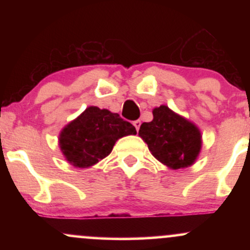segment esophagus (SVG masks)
<instances>
[{"label":"esophagus","mask_w":250,"mask_h":250,"mask_svg":"<svg viewBox=\"0 0 250 250\" xmlns=\"http://www.w3.org/2000/svg\"><path fill=\"white\" fill-rule=\"evenodd\" d=\"M134 127L136 128V130L139 131V129H140V125H141V121H140V120H136V121H134Z\"/></svg>","instance_id":"esophagus-1"}]
</instances>
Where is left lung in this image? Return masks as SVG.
<instances>
[{"label": "left lung", "instance_id": "left-lung-1", "mask_svg": "<svg viewBox=\"0 0 250 250\" xmlns=\"http://www.w3.org/2000/svg\"><path fill=\"white\" fill-rule=\"evenodd\" d=\"M153 115V121L142 123L139 135L155 159L170 169L193 165L202 146L200 129L167 105L155 108Z\"/></svg>", "mask_w": 250, "mask_h": 250}]
</instances>
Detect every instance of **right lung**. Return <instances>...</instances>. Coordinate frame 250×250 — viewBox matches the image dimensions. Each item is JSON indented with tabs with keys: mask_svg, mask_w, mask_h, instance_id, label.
Here are the masks:
<instances>
[{
	"mask_svg": "<svg viewBox=\"0 0 250 250\" xmlns=\"http://www.w3.org/2000/svg\"><path fill=\"white\" fill-rule=\"evenodd\" d=\"M136 134L130 122L107 109L88 107L62 129L59 145L65 160L77 168L96 165L113 150L119 139Z\"/></svg>",
	"mask_w": 250,
	"mask_h": 250,
	"instance_id": "obj_1",
	"label": "right lung"
}]
</instances>
